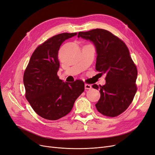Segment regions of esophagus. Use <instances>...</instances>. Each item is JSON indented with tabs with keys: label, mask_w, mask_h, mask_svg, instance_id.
Segmentation results:
<instances>
[{
	"label": "esophagus",
	"mask_w": 155,
	"mask_h": 155,
	"mask_svg": "<svg viewBox=\"0 0 155 155\" xmlns=\"http://www.w3.org/2000/svg\"><path fill=\"white\" fill-rule=\"evenodd\" d=\"M85 89H91L92 86L91 85H89V84H85Z\"/></svg>",
	"instance_id": "esophagus-1"
}]
</instances>
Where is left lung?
I'll list each match as a JSON object with an SVG mask.
<instances>
[{
  "mask_svg": "<svg viewBox=\"0 0 155 155\" xmlns=\"http://www.w3.org/2000/svg\"><path fill=\"white\" fill-rule=\"evenodd\" d=\"M78 37L94 43L97 53L96 69L100 74H107L104 85H92L94 88H100L97 110L107 116L120 115L130 105L137 91L138 71L127 46L118 37L104 29L80 31Z\"/></svg>",
  "mask_w": 155,
  "mask_h": 155,
  "instance_id": "8db88e82",
  "label": "left lung"
}]
</instances>
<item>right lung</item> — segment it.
Masks as SVG:
<instances>
[{"mask_svg":"<svg viewBox=\"0 0 155 155\" xmlns=\"http://www.w3.org/2000/svg\"><path fill=\"white\" fill-rule=\"evenodd\" d=\"M77 33H63L51 37L32 54L23 76L26 98L42 118L57 120L72 109L74 102L85 90L81 80L63 82L58 76V51L63 42Z\"/></svg>","mask_w":155,"mask_h":155,"instance_id":"add662e5","label":"right lung"}]
</instances>
